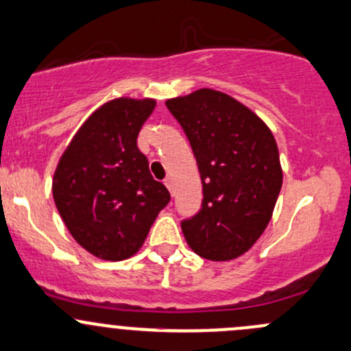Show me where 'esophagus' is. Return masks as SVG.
I'll list each match as a JSON object with an SVG mask.
<instances>
[{"instance_id": "obj_1", "label": "esophagus", "mask_w": 351, "mask_h": 351, "mask_svg": "<svg viewBox=\"0 0 351 351\" xmlns=\"http://www.w3.org/2000/svg\"><path fill=\"white\" fill-rule=\"evenodd\" d=\"M165 185L169 190V193H173V180L169 178V176H168V178H165Z\"/></svg>"}]
</instances>
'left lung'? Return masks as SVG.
Instances as JSON below:
<instances>
[{"mask_svg":"<svg viewBox=\"0 0 351 351\" xmlns=\"http://www.w3.org/2000/svg\"><path fill=\"white\" fill-rule=\"evenodd\" d=\"M166 108L185 131L204 185L200 212L183 220V235L205 259H235L263 235L281 191L274 136L249 108L212 88Z\"/></svg>","mask_w":351,"mask_h":351,"instance_id":"left-lung-1","label":"left lung"}]
</instances>
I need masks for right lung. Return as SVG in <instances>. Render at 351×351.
<instances>
[{
  "label": "right lung",
  "mask_w": 351,
  "mask_h": 351,
  "mask_svg": "<svg viewBox=\"0 0 351 351\" xmlns=\"http://www.w3.org/2000/svg\"><path fill=\"white\" fill-rule=\"evenodd\" d=\"M153 99H114L77 131L53 175V200L69 232L92 256L123 261L145 242L169 193L151 176L139 131Z\"/></svg>",
  "instance_id": "right-lung-1"
}]
</instances>
